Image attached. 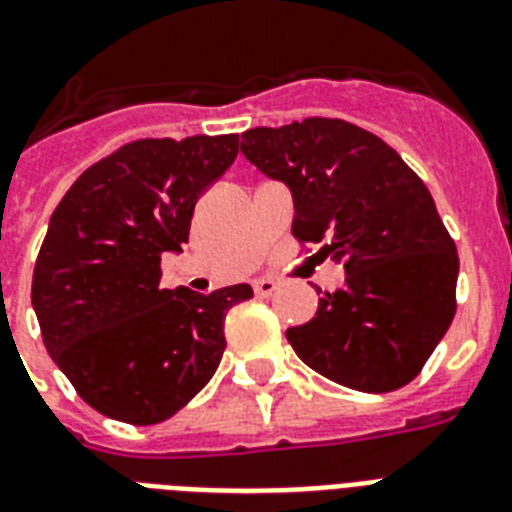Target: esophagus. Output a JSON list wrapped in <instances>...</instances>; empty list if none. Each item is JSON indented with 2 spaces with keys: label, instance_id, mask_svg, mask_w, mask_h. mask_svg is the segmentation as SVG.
Wrapping results in <instances>:
<instances>
[{
  "label": "esophagus",
  "instance_id": "obj_1",
  "mask_svg": "<svg viewBox=\"0 0 512 512\" xmlns=\"http://www.w3.org/2000/svg\"><path fill=\"white\" fill-rule=\"evenodd\" d=\"M252 286H255L257 296H270L278 291V281H273V278H255Z\"/></svg>",
  "mask_w": 512,
  "mask_h": 512
}]
</instances>
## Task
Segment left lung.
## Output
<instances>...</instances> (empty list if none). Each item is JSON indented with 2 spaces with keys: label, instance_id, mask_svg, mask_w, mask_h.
Wrapping results in <instances>:
<instances>
[{
  "label": "left lung",
  "instance_id": "left-lung-1",
  "mask_svg": "<svg viewBox=\"0 0 512 512\" xmlns=\"http://www.w3.org/2000/svg\"><path fill=\"white\" fill-rule=\"evenodd\" d=\"M242 153L291 190L296 239L346 270L315 317L286 330L296 356L351 390L403 388L455 315L458 252L422 179L343 119L255 127Z\"/></svg>",
  "mask_w": 512,
  "mask_h": 512
}]
</instances>
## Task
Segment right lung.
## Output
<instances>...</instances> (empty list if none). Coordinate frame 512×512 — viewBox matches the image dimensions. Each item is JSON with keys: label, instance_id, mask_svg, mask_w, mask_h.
<instances>
[{"label": "right lung", "instance_id": "add662e5", "mask_svg": "<svg viewBox=\"0 0 512 512\" xmlns=\"http://www.w3.org/2000/svg\"><path fill=\"white\" fill-rule=\"evenodd\" d=\"M236 153V135L137 140L83 171L51 216L30 302L54 364L109 419L163 422L216 375L223 317L252 286L197 294L158 281Z\"/></svg>", "mask_w": 512, "mask_h": 512}]
</instances>
